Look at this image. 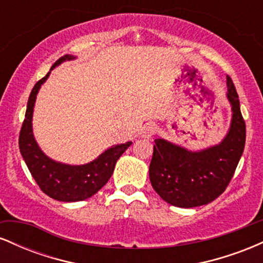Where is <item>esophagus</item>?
I'll list each match as a JSON object with an SVG mask.
<instances>
[{
  "instance_id": "obj_1",
  "label": "esophagus",
  "mask_w": 263,
  "mask_h": 263,
  "mask_svg": "<svg viewBox=\"0 0 263 263\" xmlns=\"http://www.w3.org/2000/svg\"><path fill=\"white\" fill-rule=\"evenodd\" d=\"M156 132V127L152 125V123H146L143 125L140 129V135L142 138H151Z\"/></svg>"
}]
</instances>
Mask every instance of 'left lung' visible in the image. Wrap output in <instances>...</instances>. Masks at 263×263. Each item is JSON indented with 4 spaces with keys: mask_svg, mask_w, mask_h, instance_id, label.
Here are the masks:
<instances>
[{
    "mask_svg": "<svg viewBox=\"0 0 263 263\" xmlns=\"http://www.w3.org/2000/svg\"><path fill=\"white\" fill-rule=\"evenodd\" d=\"M226 98L231 106L230 127L218 144L188 149L164 138H156L149 180L163 200L178 208L209 204L230 183L245 148L246 126L230 78Z\"/></svg>",
    "mask_w": 263,
    "mask_h": 263,
    "instance_id": "obj_1",
    "label": "left lung"
}]
</instances>
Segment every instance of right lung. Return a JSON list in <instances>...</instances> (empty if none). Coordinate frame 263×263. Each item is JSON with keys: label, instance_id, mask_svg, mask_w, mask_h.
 <instances>
[{"label": "right lung", "instance_id": "1", "mask_svg": "<svg viewBox=\"0 0 263 263\" xmlns=\"http://www.w3.org/2000/svg\"><path fill=\"white\" fill-rule=\"evenodd\" d=\"M77 57L66 54L54 63L43 79L35 84L29 95L25 121L20 135V151L32 177L48 197L54 200L73 203L86 200L100 190L112 176L117 159L132 144L131 141L117 143L85 164H66L48 157L42 151L33 134V112L41 87L53 69Z\"/></svg>", "mask_w": 263, "mask_h": 263}]
</instances>
